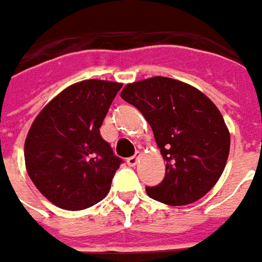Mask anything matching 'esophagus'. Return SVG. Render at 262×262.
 I'll return each instance as SVG.
<instances>
[{"label": "esophagus", "mask_w": 262, "mask_h": 262, "mask_svg": "<svg viewBox=\"0 0 262 262\" xmlns=\"http://www.w3.org/2000/svg\"><path fill=\"white\" fill-rule=\"evenodd\" d=\"M139 158H140V154H136L135 156H130V158H127V165L129 166H136L139 162Z\"/></svg>", "instance_id": "1"}]
</instances>
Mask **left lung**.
<instances>
[{
	"label": "left lung",
	"mask_w": 262,
	"mask_h": 262,
	"mask_svg": "<svg viewBox=\"0 0 262 262\" xmlns=\"http://www.w3.org/2000/svg\"><path fill=\"white\" fill-rule=\"evenodd\" d=\"M122 99L140 110L166 161L165 178L147 186L152 199L188 205L211 191L229 155V132L218 107L198 89L169 77L124 86Z\"/></svg>",
	"instance_id": "obj_1"
}]
</instances>
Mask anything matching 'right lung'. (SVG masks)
I'll return each mask as SVG.
<instances>
[{"label": "right lung", "instance_id": "add662e5", "mask_svg": "<svg viewBox=\"0 0 262 262\" xmlns=\"http://www.w3.org/2000/svg\"><path fill=\"white\" fill-rule=\"evenodd\" d=\"M120 83L84 80L64 89L40 112L24 145L28 176L50 202L80 211L110 191L122 159L100 136Z\"/></svg>", "mask_w": 262, "mask_h": 262}]
</instances>
